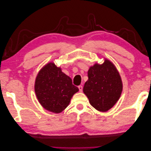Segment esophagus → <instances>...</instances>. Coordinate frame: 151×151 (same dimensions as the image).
<instances>
[{
  "mask_svg": "<svg viewBox=\"0 0 151 151\" xmlns=\"http://www.w3.org/2000/svg\"><path fill=\"white\" fill-rule=\"evenodd\" d=\"M78 88H79V91L80 92H83V86H78Z\"/></svg>",
  "mask_w": 151,
  "mask_h": 151,
  "instance_id": "34e87169",
  "label": "esophagus"
}]
</instances>
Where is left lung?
<instances>
[{
  "mask_svg": "<svg viewBox=\"0 0 151 151\" xmlns=\"http://www.w3.org/2000/svg\"><path fill=\"white\" fill-rule=\"evenodd\" d=\"M88 80L83 91L92 106L99 111H107L119 99L123 85L116 67L108 60L101 65L96 63L88 72Z\"/></svg>",
  "mask_w": 151,
  "mask_h": 151,
  "instance_id": "8db88e82",
  "label": "left lung"
}]
</instances>
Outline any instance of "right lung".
<instances>
[{"instance_id": "right-lung-1", "label": "right lung", "mask_w": 151, "mask_h": 151, "mask_svg": "<svg viewBox=\"0 0 151 151\" xmlns=\"http://www.w3.org/2000/svg\"><path fill=\"white\" fill-rule=\"evenodd\" d=\"M35 91L41 105L47 110L59 113L67 107L79 91L70 77L51 62L45 65L36 78Z\"/></svg>"}]
</instances>
